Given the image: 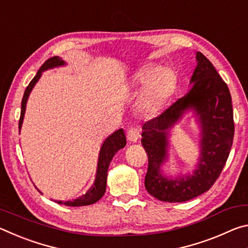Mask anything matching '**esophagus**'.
<instances>
[{
  "label": "esophagus",
  "mask_w": 248,
  "mask_h": 248,
  "mask_svg": "<svg viewBox=\"0 0 248 248\" xmlns=\"http://www.w3.org/2000/svg\"><path fill=\"white\" fill-rule=\"evenodd\" d=\"M141 134H140V129L137 127H131L129 128L128 132H127V139L129 142H137L140 139Z\"/></svg>",
  "instance_id": "esophagus-1"
}]
</instances>
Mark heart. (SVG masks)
Returning <instances> with one entry per match:
<instances>
[{
    "instance_id": "obj_1",
    "label": "heart",
    "mask_w": 248,
    "mask_h": 248,
    "mask_svg": "<svg viewBox=\"0 0 248 248\" xmlns=\"http://www.w3.org/2000/svg\"><path fill=\"white\" fill-rule=\"evenodd\" d=\"M134 83L144 86L140 97V107L146 114H155L169 97L175 85V74L169 66L156 68L146 65L134 75Z\"/></svg>"
}]
</instances>
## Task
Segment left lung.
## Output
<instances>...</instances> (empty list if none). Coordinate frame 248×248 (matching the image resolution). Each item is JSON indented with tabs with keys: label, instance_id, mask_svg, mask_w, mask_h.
<instances>
[{
	"label": "left lung",
	"instance_id": "8db88e82",
	"mask_svg": "<svg viewBox=\"0 0 248 248\" xmlns=\"http://www.w3.org/2000/svg\"><path fill=\"white\" fill-rule=\"evenodd\" d=\"M196 61L189 92L162 115L142 125L141 142L149 157L145 189L154 198L166 202H184L208 191L223 170L233 143V108L229 87L202 53L196 52ZM190 111L201 131L199 162L191 174L174 178L162 170L169 157V132Z\"/></svg>",
	"mask_w": 248,
	"mask_h": 248
}]
</instances>
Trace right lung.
I'll use <instances>...</instances> for the list:
<instances>
[{
    "label": "right lung",
    "mask_w": 248,
    "mask_h": 248,
    "mask_svg": "<svg viewBox=\"0 0 248 248\" xmlns=\"http://www.w3.org/2000/svg\"><path fill=\"white\" fill-rule=\"evenodd\" d=\"M64 65H66V62L62 60L60 57L50 58L43 65H41V68L35 75V78H33L31 79V82L29 83L26 91H25L23 100H22V111H20V118H19V124H18L19 132H20V129H22L28 97L29 95H31L32 89L37 84V82L39 81L41 75H43V72H45V71L47 70H51L53 68H59V66H64ZM125 144H127V139H125L124 129H119L117 130V131L112 132L110 136L105 139L102 146H100L95 180L93 185H92V187L86 191V194L82 195L81 197H78V198L74 200H68V201L53 200V201H56V202L59 204L69 205V207H82V205H90L97 202V201L104 196L105 191H106L107 171H108L109 164H110L111 159L115 156V154L118 152L119 150L124 148Z\"/></svg>",
    "instance_id": "right-lung-1"
}]
</instances>
